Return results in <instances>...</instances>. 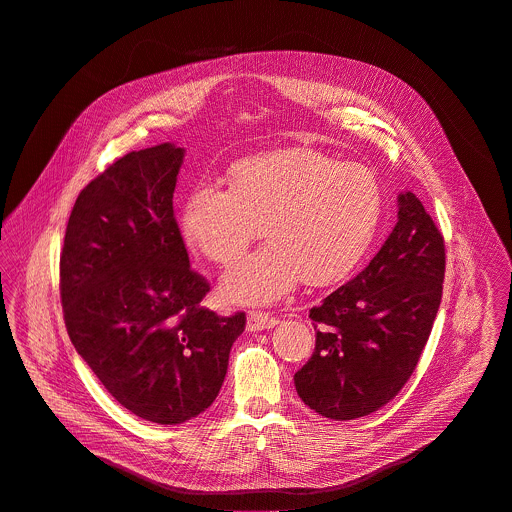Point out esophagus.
I'll list each match as a JSON object with an SVG mask.
<instances>
[{
    "label": "esophagus",
    "mask_w": 512,
    "mask_h": 512,
    "mask_svg": "<svg viewBox=\"0 0 512 512\" xmlns=\"http://www.w3.org/2000/svg\"><path fill=\"white\" fill-rule=\"evenodd\" d=\"M278 325V319L264 311H252L248 315V331H264Z\"/></svg>",
    "instance_id": "1"
}]
</instances>
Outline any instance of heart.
<instances>
[{
    "label": "heart",
    "mask_w": 512,
    "mask_h": 512,
    "mask_svg": "<svg viewBox=\"0 0 512 512\" xmlns=\"http://www.w3.org/2000/svg\"><path fill=\"white\" fill-rule=\"evenodd\" d=\"M383 214L377 175L313 149H284L238 161L228 187L199 183L181 212L191 250L224 268L260 236L268 244L222 282L224 298L264 304L300 278L309 286L343 280L371 246Z\"/></svg>",
    "instance_id": "obj_1"
}]
</instances>
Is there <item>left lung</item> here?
Masks as SVG:
<instances>
[{
  "label": "left lung",
  "instance_id": "1",
  "mask_svg": "<svg viewBox=\"0 0 512 512\" xmlns=\"http://www.w3.org/2000/svg\"><path fill=\"white\" fill-rule=\"evenodd\" d=\"M397 203L381 250L309 313L317 343L294 385L329 420L363 418L389 403L416 371L440 309L444 236L412 191Z\"/></svg>",
  "mask_w": 512,
  "mask_h": 512
}]
</instances>
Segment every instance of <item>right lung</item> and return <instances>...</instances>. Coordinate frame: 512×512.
<instances>
[{
    "label": "right lung",
    "mask_w": 512,
    "mask_h": 512,
    "mask_svg": "<svg viewBox=\"0 0 512 512\" xmlns=\"http://www.w3.org/2000/svg\"><path fill=\"white\" fill-rule=\"evenodd\" d=\"M183 149L131 151L76 197L60 254L66 331L105 389L135 416L183 424L214 403L246 313L201 306L173 212Z\"/></svg>",
    "instance_id": "add662e5"
}]
</instances>
